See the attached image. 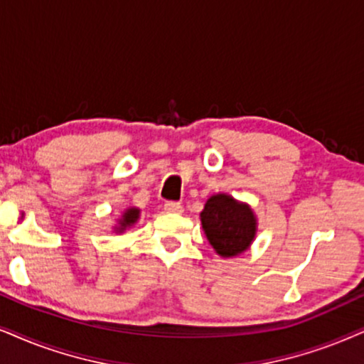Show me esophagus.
I'll return each mask as SVG.
<instances>
[{
	"mask_svg": "<svg viewBox=\"0 0 364 364\" xmlns=\"http://www.w3.org/2000/svg\"><path fill=\"white\" fill-rule=\"evenodd\" d=\"M164 210H166L168 213H181L183 206L181 203H178V201H166V203H164Z\"/></svg>",
	"mask_w": 364,
	"mask_h": 364,
	"instance_id": "esophagus-1",
	"label": "esophagus"
}]
</instances>
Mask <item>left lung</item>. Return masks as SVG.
<instances>
[{
	"label": "left lung",
	"instance_id": "8db88e82",
	"mask_svg": "<svg viewBox=\"0 0 364 364\" xmlns=\"http://www.w3.org/2000/svg\"><path fill=\"white\" fill-rule=\"evenodd\" d=\"M201 227L210 245L223 259L242 255L257 235V216L252 206L228 193H215L200 213Z\"/></svg>",
	"mask_w": 364,
	"mask_h": 364
}]
</instances>
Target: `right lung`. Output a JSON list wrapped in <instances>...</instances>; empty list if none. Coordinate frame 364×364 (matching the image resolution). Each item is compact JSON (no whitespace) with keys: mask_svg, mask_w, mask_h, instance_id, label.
I'll list each match as a JSON object with an SVG mask.
<instances>
[{"mask_svg":"<svg viewBox=\"0 0 364 364\" xmlns=\"http://www.w3.org/2000/svg\"><path fill=\"white\" fill-rule=\"evenodd\" d=\"M139 216H141L139 208H136V206H129V208L122 211V215L117 218V223L112 227L114 233H124L127 228L134 227L137 220H139Z\"/></svg>","mask_w":364,"mask_h":364,"instance_id":"1","label":"right lung"}]
</instances>
